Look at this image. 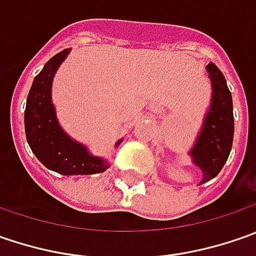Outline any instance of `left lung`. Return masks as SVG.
Instances as JSON below:
<instances>
[{
	"label": "left lung",
	"mask_w": 256,
	"mask_h": 256,
	"mask_svg": "<svg viewBox=\"0 0 256 256\" xmlns=\"http://www.w3.org/2000/svg\"><path fill=\"white\" fill-rule=\"evenodd\" d=\"M212 85L211 106L204 118L202 128L190 151L192 162L202 171L200 185L211 181L226 162L234 140V112L231 91L225 76L215 64L206 65Z\"/></svg>",
	"instance_id": "1"
}]
</instances>
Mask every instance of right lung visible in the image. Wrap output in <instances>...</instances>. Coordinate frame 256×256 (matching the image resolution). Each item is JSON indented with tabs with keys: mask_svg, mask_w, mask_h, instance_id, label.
Returning <instances> with one entry per match:
<instances>
[{
	"mask_svg": "<svg viewBox=\"0 0 256 256\" xmlns=\"http://www.w3.org/2000/svg\"><path fill=\"white\" fill-rule=\"evenodd\" d=\"M70 51L71 48H66L54 55L34 78L25 106V135L31 151L48 170L62 175L100 174L110 166L108 161L91 155L85 145L76 142L65 132L56 120L51 101L54 75Z\"/></svg>",
	"mask_w": 256,
	"mask_h": 256,
	"instance_id": "obj_1",
	"label": "right lung"
}]
</instances>
